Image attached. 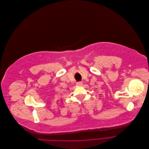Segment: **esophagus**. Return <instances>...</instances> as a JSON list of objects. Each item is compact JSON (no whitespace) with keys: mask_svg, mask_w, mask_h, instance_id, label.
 <instances>
[{"mask_svg":"<svg viewBox=\"0 0 149 149\" xmlns=\"http://www.w3.org/2000/svg\"><path fill=\"white\" fill-rule=\"evenodd\" d=\"M76 84L77 86H81L83 85V83L81 81H78L76 83Z\"/></svg>","mask_w":149,"mask_h":149,"instance_id":"obj_1","label":"esophagus"}]
</instances>
